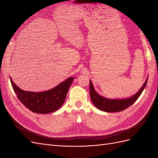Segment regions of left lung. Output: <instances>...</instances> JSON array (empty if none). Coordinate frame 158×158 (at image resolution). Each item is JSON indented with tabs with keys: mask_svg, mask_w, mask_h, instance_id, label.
<instances>
[{
	"mask_svg": "<svg viewBox=\"0 0 158 158\" xmlns=\"http://www.w3.org/2000/svg\"><path fill=\"white\" fill-rule=\"evenodd\" d=\"M148 79L145 81V83L143 85L139 91L135 95L132 96L131 98L125 99H109L104 98L97 94L95 91L93 84L90 81V98L91 102L94 106L99 109V110L106 111V112H119L125 110V109L131 106L134 103L136 100L139 98V97L143 91L144 88L146 86Z\"/></svg>",
	"mask_w": 158,
	"mask_h": 158,
	"instance_id": "1",
	"label": "left lung"
}]
</instances>
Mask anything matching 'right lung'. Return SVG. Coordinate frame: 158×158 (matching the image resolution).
<instances>
[{
	"label": "right lung",
	"mask_w": 158,
	"mask_h": 158,
	"mask_svg": "<svg viewBox=\"0 0 158 158\" xmlns=\"http://www.w3.org/2000/svg\"><path fill=\"white\" fill-rule=\"evenodd\" d=\"M74 77H69L51 90L31 92L22 90L10 79L13 90L24 106L31 111L46 114L56 111L63 106Z\"/></svg>",
	"instance_id": "right-lung-1"
}]
</instances>
